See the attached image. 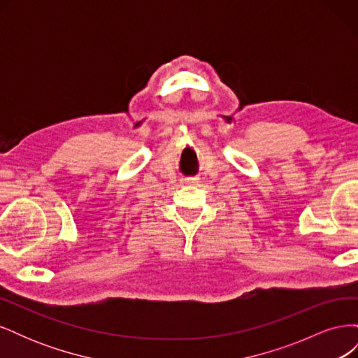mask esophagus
<instances>
[{"instance_id":"obj_1","label":"esophagus","mask_w":358,"mask_h":358,"mask_svg":"<svg viewBox=\"0 0 358 358\" xmlns=\"http://www.w3.org/2000/svg\"><path fill=\"white\" fill-rule=\"evenodd\" d=\"M197 180H199V178L189 176V178H183V179L180 180V183H182V185H194V183H196Z\"/></svg>"}]
</instances>
